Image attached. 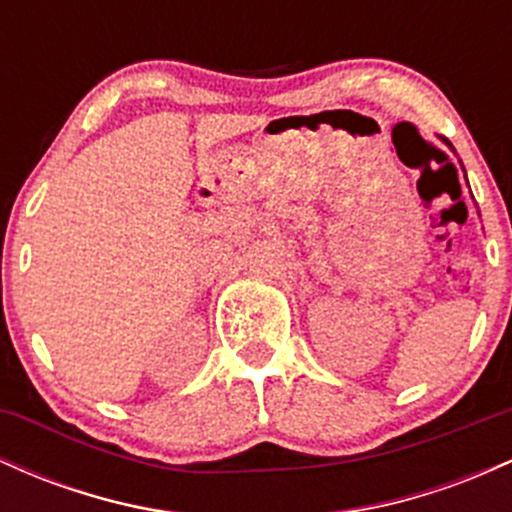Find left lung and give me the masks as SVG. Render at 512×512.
<instances>
[{"label": "left lung", "instance_id": "obj_1", "mask_svg": "<svg viewBox=\"0 0 512 512\" xmlns=\"http://www.w3.org/2000/svg\"><path fill=\"white\" fill-rule=\"evenodd\" d=\"M450 149H452V146H450Z\"/></svg>", "mask_w": 512, "mask_h": 512}]
</instances>
